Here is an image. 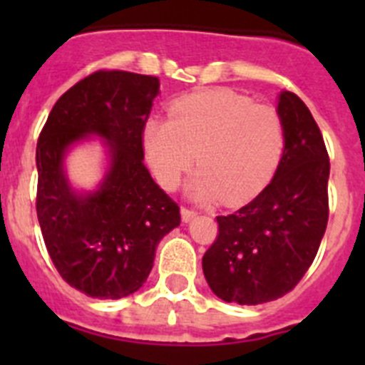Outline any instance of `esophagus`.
<instances>
[{"instance_id":"obj_1","label":"esophagus","mask_w":365,"mask_h":365,"mask_svg":"<svg viewBox=\"0 0 365 365\" xmlns=\"http://www.w3.org/2000/svg\"><path fill=\"white\" fill-rule=\"evenodd\" d=\"M195 214H197V212L192 210V208H188V206H180V215H182V221L185 222L192 221V219L195 217Z\"/></svg>"}]
</instances>
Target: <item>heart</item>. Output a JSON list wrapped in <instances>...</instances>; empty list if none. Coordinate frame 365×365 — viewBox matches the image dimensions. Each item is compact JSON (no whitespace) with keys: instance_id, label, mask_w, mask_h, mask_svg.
I'll return each instance as SVG.
<instances>
[{"instance_id":"1","label":"heart","mask_w":365,"mask_h":365,"mask_svg":"<svg viewBox=\"0 0 365 365\" xmlns=\"http://www.w3.org/2000/svg\"><path fill=\"white\" fill-rule=\"evenodd\" d=\"M144 143L164 188H177L195 160L199 172L190 182L192 197L241 205L272 179L285 128L274 106L254 104L230 89H210L175 102L170 122L151 120Z\"/></svg>"}]
</instances>
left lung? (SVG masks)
<instances>
[{
    "instance_id": "obj_1",
    "label": "left lung",
    "mask_w": 365,
    "mask_h": 365,
    "mask_svg": "<svg viewBox=\"0 0 365 365\" xmlns=\"http://www.w3.org/2000/svg\"><path fill=\"white\" fill-rule=\"evenodd\" d=\"M278 111L285 150L276 175L254 201L217 215V237L202 272L225 302L257 305L291 292L320 248L329 219V155L298 95L283 91Z\"/></svg>"
}]
</instances>
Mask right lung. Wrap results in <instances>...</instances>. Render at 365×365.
Returning <instances> with one entry per match:
<instances>
[{
  "instance_id": "obj_1",
  "label": "right lung",
  "mask_w": 365,
  "mask_h": 365,
  "mask_svg": "<svg viewBox=\"0 0 365 365\" xmlns=\"http://www.w3.org/2000/svg\"><path fill=\"white\" fill-rule=\"evenodd\" d=\"M157 95V76L95 71L58 98L38 138L36 214L45 247L60 276L91 298L138 291L159 241L180 222L179 205L143 163ZM87 133L108 140L112 168L98 192L78 196L66 185L61 159Z\"/></svg>"
}]
</instances>
